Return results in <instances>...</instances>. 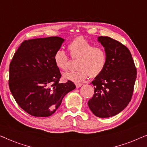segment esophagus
<instances>
[{
	"mask_svg": "<svg viewBox=\"0 0 147 147\" xmlns=\"http://www.w3.org/2000/svg\"><path fill=\"white\" fill-rule=\"evenodd\" d=\"M76 88H80V87H81V86H82V84L76 83Z\"/></svg>",
	"mask_w": 147,
	"mask_h": 147,
	"instance_id": "1",
	"label": "esophagus"
}]
</instances>
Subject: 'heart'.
Instances as JSON below:
<instances>
[{"label": "heart", "mask_w": 147, "mask_h": 147, "mask_svg": "<svg viewBox=\"0 0 147 147\" xmlns=\"http://www.w3.org/2000/svg\"><path fill=\"white\" fill-rule=\"evenodd\" d=\"M67 50L71 58L78 59V69L66 72L63 75L64 79L78 83L86 80L89 76L91 78L97 77L105 68L107 55L101 46H93L84 38L79 37L70 42ZM53 60L59 69L67 70L69 58L63 51H56Z\"/></svg>", "instance_id": "obj_1"}]
</instances>
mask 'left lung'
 Segmentation results:
<instances>
[{
    "label": "left lung",
    "instance_id": "1",
    "mask_svg": "<svg viewBox=\"0 0 147 147\" xmlns=\"http://www.w3.org/2000/svg\"><path fill=\"white\" fill-rule=\"evenodd\" d=\"M98 41L104 47L107 60L103 71L92 82L94 94L88 104L97 117L108 118L119 114L130 102L136 69L126 46L108 37L100 36Z\"/></svg>",
    "mask_w": 147,
    "mask_h": 147
}]
</instances>
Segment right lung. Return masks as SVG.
<instances>
[{
	"mask_svg": "<svg viewBox=\"0 0 147 147\" xmlns=\"http://www.w3.org/2000/svg\"><path fill=\"white\" fill-rule=\"evenodd\" d=\"M65 39L49 37L26 40L9 66V88L15 101L30 115L48 117L57 110L73 82L59 83L61 78L53 57Z\"/></svg>",
	"mask_w": 147,
	"mask_h": 147,
	"instance_id": "1",
	"label": "right lung"
}]
</instances>
